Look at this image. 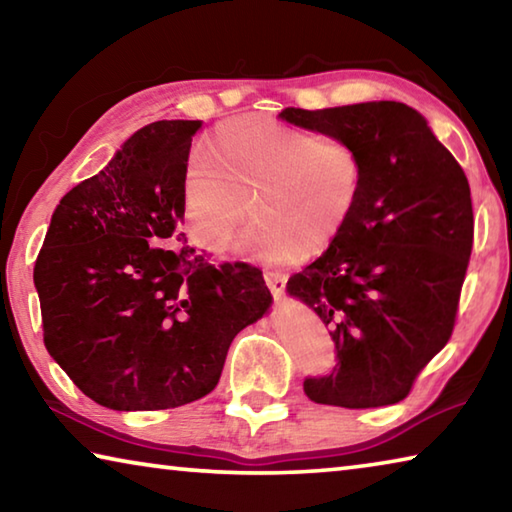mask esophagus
Masks as SVG:
<instances>
[{
    "instance_id": "esophagus-1",
    "label": "esophagus",
    "mask_w": 512,
    "mask_h": 512,
    "mask_svg": "<svg viewBox=\"0 0 512 512\" xmlns=\"http://www.w3.org/2000/svg\"><path fill=\"white\" fill-rule=\"evenodd\" d=\"M264 280L268 284V289H271V293L275 298H280L284 289H287V275L284 273H277V271H266Z\"/></svg>"
}]
</instances>
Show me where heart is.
I'll return each instance as SVG.
<instances>
[{
  "label": "heart",
  "mask_w": 512,
  "mask_h": 512,
  "mask_svg": "<svg viewBox=\"0 0 512 512\" xmlns=\"http://www.w3.org/2000/svg\"><path fill=\"white\" fill-rule=\"evenodd\" d=\"M216 152L194 146L180 183V221L207 255L232 246L250 196L255 225L244 248L264 264L325 253L359 203L363 160L343 140L253 115L216 128Z\"/></svg>",
  "instance_id": "b5f03b06"
}]
</instances>
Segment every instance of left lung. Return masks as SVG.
Instances as JSON below:
<instances>
[{
	"label": "left lung",
	"mask_w": 512,
	"mask_h": 512,
	"mask_svg": "<svg viewBox=\"0 0 512 512\" xmlns=\"http://www.w3.org/2000/svg\"><path fill=\"white\" fill-rule=\"evenodd\" d=\"M280 119L348 142L363 160L341 237L287 282L329 327L339 357L332 375L305 379V393L343 409L402 402L454 329L474 239L465 171L400 101L284 108Z\"/></svg>",
	"instance_id": "left-lung-1"
}]
</instances>
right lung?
<instances>
[{
	"mask_svg": "<svg viewBox=\"0 0 512 512\" xmlns=\"http://www.w3.org/2000/svg\"><path fill=\"white\" fill-rule=\"evenodd\" d=\"M201 126L140 128L51 214L33 268L45 345L106 409L201 400L219 384L232 339L271 309L259 268L207 264L180 230V183Z\"/></svg>",
	"mask_w": 512,
	"mask_h": 512,
	"instance_id": "1",
	"label": "right lung"
}]
</instances>
